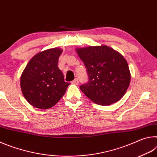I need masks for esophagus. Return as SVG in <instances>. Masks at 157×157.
<instances>
[{
  "instance_id": "esophagus-1",
  "label": "esophagus",
  "mask_w": 157,
  "mask_h": 157,
  "mask_svg": "<svg viewBox=\"0 0 157 157\" xmlns=\"http://www.w3.org/2000/svg\"><path fill=\"white\" fill-rule=\"evenodd\" d=\"M79 83V80H78V78H75V79H74L73 81L71 82V84H75V85H78Z\"/></svg>"
}]
</instances>
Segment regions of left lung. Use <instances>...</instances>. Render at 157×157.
Segmentation results:
<instances>
[{"instance_id":"8db88e82","label":"left lung","mask_w":157,"mask_h":157,"mask_svg":"<svg viewBox=\"0 0 157 157\" xmlns=\"http://www.w3.org/2000/svg\"><path fill=\"white\" fill-rule=\"evenodd\" d=\"M86 66L89 82L79 86L92 102L109 105L118 102L129 86L131 74L121 53L105 45L75 49Z\"/></svg>"}]
</instances>
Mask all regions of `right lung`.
<instances>
[{
  "label": "right lung",
  "mask_w": 157,
  "mask_h": 157,
  "mask_svg": "<svg viewBox=\"0 0 157 157\" xmlns=\"http://www.w3.org/2000/svg\"><path fill=\"white\" fill-rule=\"evenodd\" d=\"M62 49L39 52L29 61L21 76V89L26 100L38 109L51 108L63 97L70 83L58 68Z\"/></svg>",
  "instance_id": "right-lung-1"
}]
</instances>
